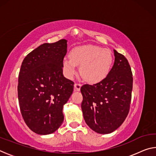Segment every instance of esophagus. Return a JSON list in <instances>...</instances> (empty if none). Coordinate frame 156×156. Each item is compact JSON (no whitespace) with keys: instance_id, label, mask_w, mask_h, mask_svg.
Instances as JSON below:
<instances>
[{"instance_id":"obj_1","label":"esophagus","mask_w":156,"mask_h":156,"mask_svg":"<svg viewBox=\"0 0 156 156\" xmlns=\"http://www.w3.org/2000/svg\"><path fill=\"white\" fill-rule=\"evenodd\" d=\"M81 86H82V84H81L76 83V84H74V89H75L76 91H79L80 90Z\"/></svg>"}]
</instances>
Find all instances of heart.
<instances>
[{
	"label": "heart",
	"mask_w": 156,
	"mask_h": 156,
	"mask_svg": "<svg viewBox=\"0 0 156 156\" xmlns=\"http://www.w3.org/2000/svg\"><path fill=\"white\" fill-rule=\"evenodd\" d=\"M69 57L62 62L66 76L73 77L77 66H80L81 76L90 83H99L106 78L113 61L109 49L92 44L75 47L70 51Z\"/></svg>",
	"instance_id": "obj_1"
}]
</instances>
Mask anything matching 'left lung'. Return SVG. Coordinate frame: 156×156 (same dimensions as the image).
<instances>
[{
    "label": "left lung",
    "instance_id": "8db88e82",
    "mask_svg": "<svg viewBox=\"0 0 156 156\" xmlns=\"http://www.w3.org/2000/svg\"><path fill=\"white\" fill-rule=\"evenodd\" d=\"M115 60L110 72L100 83L84 84L81 104L84 121L92 130L100 134L115 131L128 115L133 77L128 60L113 49Z\"/></svg>",
    "mask_w": 156,
    "mask_h": 156
}]
</instances>
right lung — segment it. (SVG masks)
<instances>
[{
  "mask_svg": "<svg viewBox=\"0 0 156 156\" xmlns=\"http://www.w3.org/2000/svg\"><path fill=\"white\" fill-rule=\"evenodd\" d=\"M67 43L62 39L41 44L21 65L18 85L21 114L28 127L39 135L51 134L61 126L63 106L73 93L74 83L62 73Z\"/></svg>",
  "mask_w": 156,
  "mask_h": 156,
  "instance_id": "1",
  "label": "right lung"
}]
</instances>
